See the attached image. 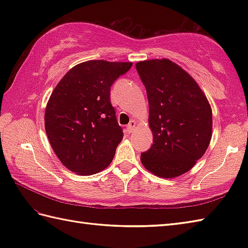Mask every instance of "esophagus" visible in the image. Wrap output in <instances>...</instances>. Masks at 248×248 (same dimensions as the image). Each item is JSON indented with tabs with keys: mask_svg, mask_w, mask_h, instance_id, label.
<instances>
[{
	"mask_svg": "<svg viewBox=\"0 0 248 248\" xmlns=\"http://www.w3.org/2000/svg\"><path fill=\"white\" fill-rule=\"evenodd\" d=\"M135 127H136L135 120H131L130 123H129V124L127 125V132L128 133H132L133 131H134V129H135Z\"/></svg>",
	"mask_w": 248,
	"mask_h": 248,
	"instance_id": "34e87169",
	"label": "esophagus"
}]
</instances>
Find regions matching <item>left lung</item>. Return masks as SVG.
<instances>
[{
  "mask_svg": "<svg viewBox=\"0 0 248 248\" xmlns=\"http://www.w3.org/2000/svg\"><path fill=\"white\" fill-rule=\"evenodd\" d=\"M149 102L150 149L140 154L147 170L176 178L192 170L212 138V108L197 82L170 60L136 62Z\"/></svg>",
  "mask_w": 248,
  "mask_h": 248,
  "instance_id": "left-lung-1",
  "label": "left lung"
}]
</instances>
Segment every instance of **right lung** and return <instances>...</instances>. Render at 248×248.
Returning a JSON list of instances; mask_svg holds the SVG:
<instances>
[{"instance_id": "add662e5", "label": "right lung", "mask_w": 248, "mask_h": 248, "mask_svg": "<svg viewBox=\"0 0 248 248\" xmlns=\"http://www.w3.org/2000/svg\"><path fill=\"white\" fill-rule=\"evenodd\" d=\"M132 62L87 61L62 77L45 110V128L62 165L89 176L107 168L123 140L110 104V86Z\"/></svg>"}]
</instances>
